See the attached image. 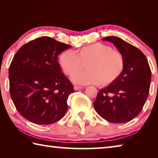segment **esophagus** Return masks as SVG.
<instances>
[{"instance_id": "1", "label": "esophagus", "mask_w": 158, "mask_h": 158, "mask_svg": "<svg viewBox=\"0 0 158 158\" xmlns=\"http://www.w3.org/2000/svg\"><path fill=\"white\" fill-rule=\"evenodd\" d=\"M84 89V87H82V86H79V85H75L74 86V89L75 90H79V89Z\"/></svg>"}]
</instances>
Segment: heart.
Returning <instances> with one entry per match:
<instances>
[{
  "mask_svg": "<svg viewBox=\"0 0 158 158\" xmlns=\"http://www.w3.org/2000/svg\"><path fill=\"white\" fill-rule=\"evenodd\" d=\"M60 64L63 70L69 77L82 71L84 73L73 77V81L80 84L109 85L117 81L125 69L122 53L102 43L92 44L77 51L66 50L61 53Z\"/></svg>",
  "mask_w": 158,
  "mask_h": 158,
  "instance_id": "1",
  "label": "heart"
}]
</instances>
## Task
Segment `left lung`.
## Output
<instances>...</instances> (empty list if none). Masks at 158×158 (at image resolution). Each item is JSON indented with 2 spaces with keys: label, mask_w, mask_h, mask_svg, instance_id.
<instances>
[{
  "label": "left lung",
  "mask_w": 158,
  "mask_h": 158,
  "mask_svg": "<svg viewBox=\"0 0 158 158\" xmlns=\"http://www.w3.org/2000/svg\"><path fill=\"white\" fill-rule=\"evenodd\" d=\"M102 40L115 45L122 53L125 65L117 81L100 90L93 106L107 121L126 123L142 110L151 85V68L145 55L138 48L115 36L104 37Z\"/></svg>",
  "instance_id": "8db88e82"
}]
</instances>
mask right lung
Listing matches in <instances>:
<instances>
[{"label":"right lung","mask_w":158,"mask_h":158,"mask_svg":"<svg viewBox=\"0 0 158 158\" xmlns=\"http://www.w3.org/2000/svg\"><path fill=\"white\" fill-rule=\"evenodd\" d=\"M71 45L41 37L23 45L9 68L10 93L16 109L33 123L49 125L62 118L74 90L61 72L58 56Z\"/></svg>","instance_id":"add662e5"}]
</instances>
